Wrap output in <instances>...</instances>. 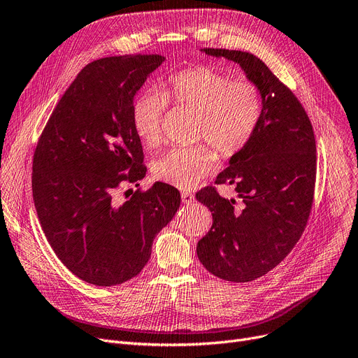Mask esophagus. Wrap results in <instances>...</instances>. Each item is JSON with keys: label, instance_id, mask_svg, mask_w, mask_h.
<instances>
[{"label": "esophagus", "instance_id": "34e87169", "mask_svg": "<svg viewBox=\"0 0 358 358\" xmlns=\"http://www.w3.org/2000/svg\"><path fill=\"white\" fill-rule=\"evenodd\" d=\"M181 199H182V201H184L185 205H190L192 201L194 200V196L190 192H182L181 193Z\"/></svg>", "mask_w": 358, "mask_h": 358}]
</instances>
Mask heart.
I'll use <instances>...</instances> for the list:
<instances>
[{"label": "heart", "mask_w": 358, "mask_h": 358, "mask_svg": "<svg viewBox=\"0 0 358 358\" xmlns=\"http://www.w3.org/2000/svg\"><path fill=\"white\" fill-rule=\"evenodd\" d=\"M168 101L197 113L194 138L213 146L224 158L236 157L252 142L263 115L259 87L210 66L171 74L161 90L138 95L131 108L133 129L141 141L155 148L162 142V120ZM216 155L208 145L173 148L152 165L153 177L178 189H192L209 176Z\"/></svg>", "instance_id": "obj_1"}]
</instances>
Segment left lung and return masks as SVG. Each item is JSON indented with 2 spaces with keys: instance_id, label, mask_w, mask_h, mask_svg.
<instances>
[{
  "instance_id": "8db88e82",
  "label": "left lung",
  "mask_w": 358,
  "mask_h": 358,
  "mask_svg": "<svg viewBox=\"0 0 358 358\" xmlns=\"http://www.w3.org/2000/svg\"><path fill=\"white\" fill-rule=\"evenodd\" d=\"M201 51L240 64L263 99L252 142L215 180L234 185L238 205L212 185L196 193L213 216L197 244L201 265L225 281L250 282L278 266L306 229L315 200V131L301 102L260 58L234 50Z\"/></svg>"
}]
</instances>
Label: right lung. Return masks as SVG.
<instances>
[{
    "mask_svg": "<svg viewBox=\"0 0 358 358\" xmlns=\"http://www.w3.org/2000/svg\"><path fill=\"white\" fill-rule=\"evenodd\" d=\"M165 58L130 54L95 59L77 74L39 137L32 190L52 250L77 278L113 287L141 272L155 236L180 208V192L155 182L121 199L146 176L133 129L134 95Z\"/></svg>",
    "mask_w": 358,
    "mask_h": 358,
    "instance_id": "obj_1",
    "label": "right lung"
}]
</instances>
